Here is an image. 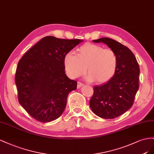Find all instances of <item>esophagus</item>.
Segmentation results:
<instances>
[{
	"label": "esophagus",
	"instance_id": "34e87169",
	"mask_svg": "<svg viewBox=\"0 0 154 154\" xmlns=\"http://www.w3.org/2000/svg\"><path fill=\"white\" fill-rule=\"evenodd\" d=\"M83 85H83L82 83H81V82H77V88H81V86H82Z\"/></svg>",
	"mask_w": 154,
	"mask_h": 154
}]
</instances>
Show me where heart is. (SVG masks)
Returning <instances> with one entry per match:
<instances>
[{
  "mask_svg": "<svg viewBox=\"0 0 154 154\" xmlns=\"http://www.w3.org/2000/svg\"><path fill=\"white\" fill-rule=\"evenodd\" d=\"M118 64L117 57L113 50L104 49L101 46L86 43L77 50L76 55L68 53L64 56V66L68 75L77 78L86 72V80L104 84L113 77Z\"/></svg>",
  "mask_w": 154,
  "mask_h": 154,
  "instance_id": "1",
  "label": "heart"
}]
</instances>
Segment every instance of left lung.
Masks as SVG:
<instances>
[{
  "instance_id": "obj_1",
  "label": "left lung",
  "mask_w": 154,
  "mask_h": 154,
  "mask_svg": "<svg viewBox=\"0 0 154 154\" xmlns=\"http://www.w3.org/2000/svg\"><path fill=\"white\" fill-rule=\"evenodd\" d=\"M93 42H103L115 51L118 64L110 80L104 85L94 88L90 106L100 117L116 118L132 106L139 89V64L132 51L113 39L103 37Z\"/></svg>"
}]
</instances>
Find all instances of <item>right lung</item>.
Listing matches in <instances>:
<instances>
[{
    "mask_svg": "<svg viewBox=\"0 0 154 154\" xmlns=\"http://www.w3.org/2000/svg\"><path fill=\"white\" fill-rule=\"evenodd\" d=\"M83 41L42 38L19 60L15 83L20 104L35 119L54 121L62 115L77 82L64 72V56Z\"/></svg>",
    "mask_w": 154,
    "mask_h": 154,
    "instance_id": "add662e5",
    "label": "right lung"
}]
</instances>
